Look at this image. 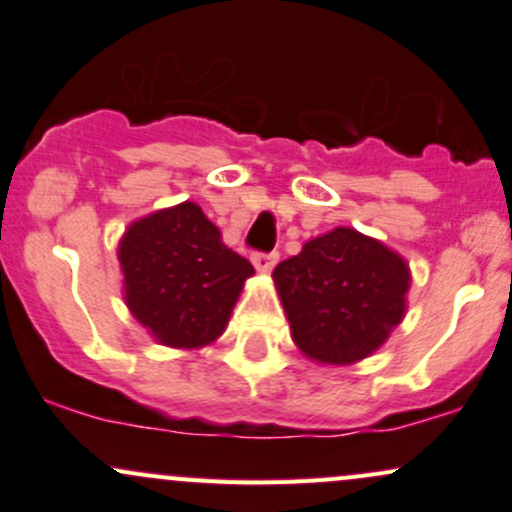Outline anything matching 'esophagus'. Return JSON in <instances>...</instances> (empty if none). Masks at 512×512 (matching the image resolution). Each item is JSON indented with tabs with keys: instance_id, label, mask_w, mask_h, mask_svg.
<instances>
[{
	"instance_id": "1",
	"label": "esophagus",
	"mask_w": 512,
	"mask_h": 512,
	"mask_svg": "<svg viewBox=\"0 0 512 512\" xmlns=\"http://www.w3.org/2000/svg\"><path fill=\"white\" fill-rule=\"evenodd\" d=\"M251 261H254L256 271L268 273L278 263V251H256V254H251Z\"/></svg>"
}]
</instances>
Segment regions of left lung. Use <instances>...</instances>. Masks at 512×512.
I'll return each mask as SVG.
<instances>
[{
  "mask_svg": "<svg viewBox=\"0 0 512 512\" xmlns=\"http://www.w3.org/2000/svg\"><path fill=\"white\" fill-rule=\"evenodd\" d=\"M273 280L295 346L321 365H350L401 324L411 271L382 241L336 227L278 263Z\"/></svg>",
  "mask_w": 512,
  "mask_h": 512,
  "instance_id": "left-lung-1",
  "label": "left lung"
}]
</instances>
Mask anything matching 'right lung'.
Here are the masks:
<instances>
[{
  "mask_svg": "<svg viewBox=\"0 0 512 512\" xmlns=\"http://www.w3.org/2000/svg\"><path fill=\"white\" fill-rule=\"evenodd\" d=\"M118 261L132 317L162 346L188 350L222 336L244 280L254 275L191 200L132 222Z\"/></svg>",
  "mask_w": 512,
  "mask_h": 512,
  "instance_id": "right-lung-1",
  "label": "right lung"
}]
</instances>
